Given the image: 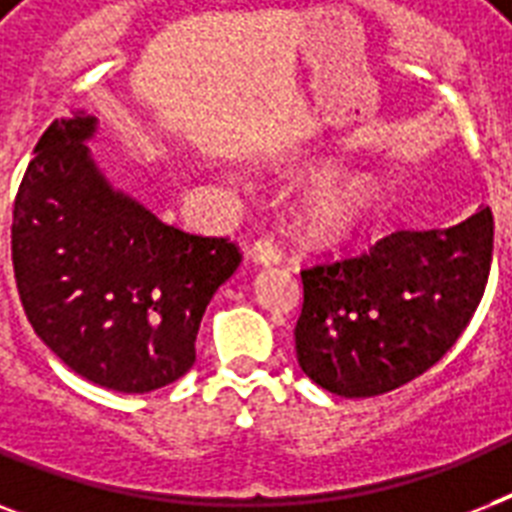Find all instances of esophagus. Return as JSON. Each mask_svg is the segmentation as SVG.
<instances>
[{
	"instance_id": "1",
	"label": "esophagus",
	"mask_w": 512,
	"mask_h": 512,
	"mask_svg": "<svg viewBox=\"0 0 512 512\" xmlns=\"http://www.w3.org/2000/svg\"><path fill=\"white\" fill-rule=\"evenodd\" d=\"M249 257H252V263L257 265H276L281 263V249L273 244V239L263 236V239H257L249 249Z\"/></svg>"
}]
</instances>
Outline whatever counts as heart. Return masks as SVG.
<instances>
[{"label":"heart","instance_id":"b5f03b06","mask_svg":"<svg viewBox=\"0 0 512 512\" xmlns=\"http://www.w3.org/2000/svg\"><path fill=\"white\" fill-rule=\"evenodd\" d=\"M377 199L380 188L374 177L364 172L324 177L300 201L295 217L297 231L311 244L340 241L364 223Z\"/></svg>","mask_w":512,"mask_h":512}]
</instances>
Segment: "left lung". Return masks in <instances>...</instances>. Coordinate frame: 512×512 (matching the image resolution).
Segmentation results:
<instances>
[{
    "mask_svg": "<svg viewBox=\"0 0 512 512\" xmlns=\"http://www.w3.org/2000/svg\"><path fill=\"white\" fill-rule=\"evenodd\" d=\"M492 209L452 228L388 233L364 255L305 268L297 364L316 385L369 398L441 361L484 297Z\"/></svg>",
    "mask_w": 512,
    "mask_h": 512,
    "instance_id": "8db88e82",
    "label": "left lung"
}]
</instances>
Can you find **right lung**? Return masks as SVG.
Masks as SVG:
<instances>
[{"instance_id": "add662e5", "label": "right lung", "mask_w": 512, "mask_h": 512, "mask_svg": "<svg viewBox=\"0 0 512 512\" xmlns=\"http://www.w3.org/2000/svg\"><path fill=\"white\" fill-rule=\"evenodd\" d=\"M95 130V116L74 111L36 143L12 209L15 284L34 332L68 369L148 393L193 366L201 316L241 252L116 191L87 148Z\"/></svg>"}]
</instances>
